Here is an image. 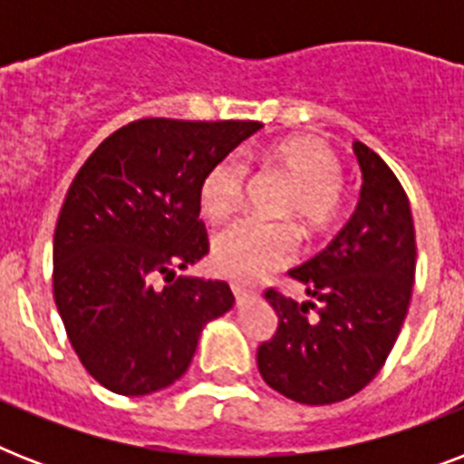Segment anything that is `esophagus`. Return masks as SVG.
Masks as SVG:
<instances>
[{"label":"esophagus","mask_w":464,"mask_h":464,"mask_svg":"<svg viewBox=\"0 0 464 464\" xmlns=\"http://www.w3.org/2000/svg\"><path fill=\"white\" fill-rule=\"evenodd\" d=\"M231 291H233V296H236V304H246L247 298L253 296V291L246 289V286H240V284H231Z\"/></svg>","instance_id":"34e87169"}]
</instances>
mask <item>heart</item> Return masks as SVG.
Segmentation results:
<instances>
[{
  "instance_id": "b5f03b06",
  "label": "heart",
  "mask_w": 464,
  "mask_h": 464,
  "mask_svg": "<svg viewBox=\"0 0 464 464\" xmlns=\"http://www.w3.org/2000/svg\"><path fill=\"white\" fill-rule=\"evenodd\" d=\"M265 170L289 182L279 204V217L291 218L301 236L330 233L349 209V192L342 182V160L324 141L291 137L257 156ZM199 209L211 221L231 218L246 197V166L238 159H221L199 182ZM296 255V233L286 224L240 221L217 236L211 260L217 272L236 282H257L289 265Z\"/></svg>"
}]
</instances>
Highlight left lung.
<instances>
[{
  "label": "left lung",
  "mask_w": 464,
  "mask_h": 464,
  "mask_svg": "<svg viewBox=\"0 0 464 464\" xmlns=\"http://www.w3.org/2000/svg\"><path fill=\"white\" fill-rule=\"evenodd\" d=\"M363 185L337 238L289 275L304 284L298 304L265 291L279 324L257 349L269 388L301 404H332L373 381L410 308L417 240L407 192L388 163L353 141Z\"/></svg>",
  "instance_id": "8db88e82"
}]
</instances>
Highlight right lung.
Listing matches in <instances>:
<instances>
[{"mask_svg": "<svg viewBox=\"0 0 464 464\" xmlns=\"http://www.w3.org/2000/svg\"><path fill=\"white\" fill-rule=\"evenodd\" d=\"M260 127L134 120L79 168L54 228L53 291L76 356L103 388L149 395L173 385L204 324L233 308L226 282L175 272L209 253L204 173Z\"/></svg>", "mask_w": 464, "mask_h": 464, "instance_id": "right-lung-1", "label": "right lung"}]
</instances>
